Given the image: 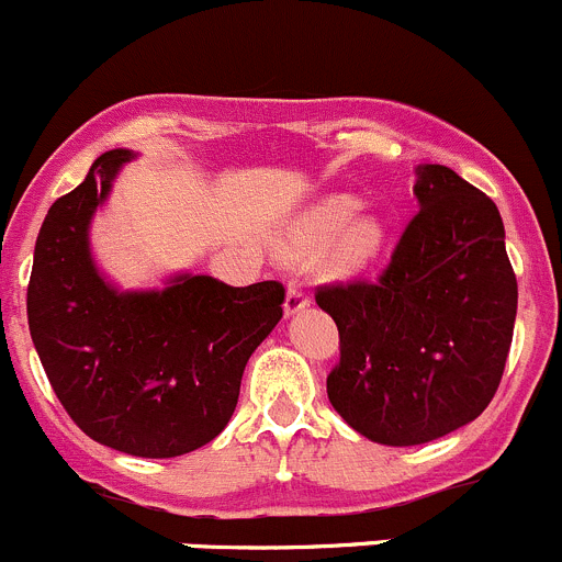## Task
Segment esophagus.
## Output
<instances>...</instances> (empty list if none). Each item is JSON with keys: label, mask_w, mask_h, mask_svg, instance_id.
Masks as SVG:
<instances>
[{"label": "esophagus", "mask_w": 562, "mask_h": 562, "mask_svg": "<svg viewBox=\"0 0 562 562\" xmlns=\"http://www.w3.org/2000/svg\"><path fill=\"white\" fill-rule=\"evenodd\" d=\"M307 305H311V299H307V293L302 291V285H296V282H288V296H285L288 316H293V313H299V311H305Z\"/></svg>", "instance_id": "esophagus-1"}]
</instances>
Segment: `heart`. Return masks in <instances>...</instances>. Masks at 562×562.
Segmentation results:
<instances>
[{
    "mask_svg": "<svg viewBox=\"0 0 562 562\" xmlns=\"http://www.w3.org/2000/svg\"><path fill=\"white\" fill-rule=\"evenodd\" d=\"M352 193H329L302 213L282 233L280 251L288 260L316 255L318 269L327 277H355L369 269L387 244V224L374 210H358Z\"/></svg>",
    "mask_w": 562,
    "mask_h": 562,
    "instance_id": "b5f03b06",
    "label": "heart"
}]
</instances>
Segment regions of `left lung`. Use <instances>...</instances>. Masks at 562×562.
<instances>
[{
    "label": "left lung",
    "mask_w": 562,
    "mask_h": 562,
    "mask_svg": "<svg viewBox=\"0 0 562 562\" xmlns=\"http://www.w3.org/2000/svg\"><path fill=\"white\" fill-rule=\"evenodd\" d=\"M416 175L418 213L380 280L316 291L340 335L329 402L385 447L443 438L491 405L518 305L496 204L447 166Z\"/></svg>",
    "instance_id": "8db88e82"
}]
</instances>
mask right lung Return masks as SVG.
<instances>
[{"label":"right lung","instance_id":"right-lung-1","mask_svg":"<svg viewBox=\"0 0 562 562\" xmlns=\"http://www.w3.org/2000/svg\"><path fill=\"white\" fill-rule=\"evenodd\" d=\"M133 157L104 151L46 213L27 285L30 335L88 438L135 458H180L233 418L246 360L282 318L285 288H233L207 274H177L162 291L110 285L88 227Z\"/></svg>","mask_w":562,"mask_h":562}]
</instances>
